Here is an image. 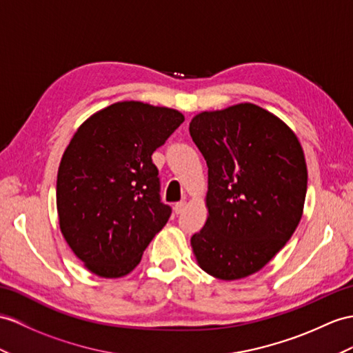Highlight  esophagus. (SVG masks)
Masks as SVG:
<instances>
[{"label": "esophagus", "mask_w": 353, "mask_h": 353, "mask_svg": "<svg viewBox=\"0 0 353 353\" xmlns=\"http://www.w3.org/2000/svg\"><path fill=\"white\" fill-rule=\"evenodd\" d=\"M185 206H187V202H184V201H181V202H178V203H175V206H174V210H175V212L176 214H181L184 210H185Z\"/></svg>", "instance_id": "obj_1"}]
</instances>
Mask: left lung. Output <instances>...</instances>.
Returning <instances> with one entry per match:
<instances>
[{
    "instance_id": "left-lung-1",
    "label": "left lung",
    "mask_w": 353,
    "mask_h": 353,
    "mask_svg": "<svg viewBox=\"0 0 353 353\" xmlns=\"http://www.w3.org/2000/svg\"><path fill=\"white\" fill-rule=\"evenodd\" d=\"M190 136L208 166V219L190 239L196 262L220 280L252 276L303 217V147L286 123L253 103L201 112Z\"/></svg>"
}]
</instances>
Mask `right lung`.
<instances>
[{
	"mask_svg": "<svg viewBox=\"0 0 353 353\" xmlns=\"http://www.w3.org/2000/svg\"><path fill=\"white\" fill-rule=\"evenodd\" d=\"M184 121L176 109L118 101L81 124L57 176L59 229L85 268L124 277L170 217L152 152Z\"/></svg>",
	"mask_w": 353,
	"mask_h": 353,
	"instance_id": "1",
	"label": "right lung"
}]
</instances>
